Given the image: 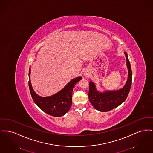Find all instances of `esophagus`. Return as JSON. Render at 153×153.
<instances>
[{
	"mask_svg": "<svg viewBox=\"0 0 153 153\" xmlns=\"http://www.w3.org/2000/svg\"><path fill=\"white\" fill-rule=\"evenodd\" d=\"M84 76H87V75H88V73H84Z\"/></svg>",
	"mask_w": 153,
	"mask_h": 153,
	"instance_id": "esophagus-1",
	"label": "esophagus"
}]
</instances>
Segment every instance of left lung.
Segmentation results:
<instances>
[{
    "mask_svg": "<svg viewBox=\"0 0 153 153\" xmlns=\"http://www.w3.org/2000/svg\"><path fill=\"white\" fill-rule=\"evenodd\" d=\"M124 54L128 68V79L125 85L122 89L100 92L96 89L93 82H89L88 93L89 102L95 109L99 111L107 112L117 108L126 100L129 94L132 83V71L127 54L126 53Z\"/></svg>",
    "mask_w": 153,
    "mask_h": 153,
    "instance_id": "1",
    "label": "left lung"
}]
</instances>
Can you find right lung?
<instances>
[{
  "label": "right lung",
  "mask_w": 153,
  "mask_h": 153,
  "mask_svg": "<svg viewBox=\"0 0 153 153\" xmlns=\"http://www.w3.org/2000/svg\"><path fill=\"white\" fill-rule=\"evenodd\" d=\"M30 67L29 73V86L31 97L36 105L45 113L53 117L63 116L69 110L72 103V92L75 85L82 79L77 77L71 80L57 94L48 97H41L33 90L30 81Z\"/></svg>",
  "instance_id": "obj_1"
}]
</instances>
